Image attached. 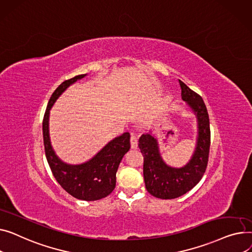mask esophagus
Masks as SVG:
<instances>
[{
	"instance_id": "esophagus-1",
	"label": "esophagus",
	"mask_w": 252,
	"mask_h": 252,
	"mask_svg": "<svg viewBox=\"0 0 252 252\" xmlns=\"http://www.w3.org/2000/svg\"><path fill=\"white\" fill-rule=\"evenodd\" d=\"M130 144H131V149L132 150H136L137 149L138 142H137V138L134 135H132L130 137Z\"/></svg>"
}]
</instances>
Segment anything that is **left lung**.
Here are the masks:
<instances>
[{
	"mask_svg": "<svg viewBox=\"0 0 252 252\" xmlns=\"http://www.w3.org/2000/svg\"><path fill=\"white\" fill-rule=\"evenodd\" d=\"M181 96L196 117V145L191 158L180 168L169 166L162 158L158 138L151 130L139 138L138 147L143 156V177L146 190L160 199H173L187 193L202 178L208 166L211 130L209 114L204 102L196 93L181 80Z\"/></svg>",
	"mask_w": 252,
	"mask_h": 252,
	"instance_id": "1",
	"label": "left lung"
}]
</instances>
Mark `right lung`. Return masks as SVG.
I'll return each mask as SVG.
<instances>
[{
    "label": "right lung",
    "mask_w": 252,
    "mask_h": 252,
    "mask_svg": "<svg viewBox=\"0 0 252 252\" xmlns=\"http://www.w3.org/2000/svg\"><path fill=\"white\" fill-rule=\"evenodd\" d=\"M87 74L65 80L53 93L42 121L44 152L52 173L58 183L70 195L80 200L94 201L108 196L116 186V173L125 154L130 150L129 132L109 141L91 159L78 165H71L59 158L50 138V111L56 100L67 88Z\"/></svg>",
    "instance_id": "add662e5"
}]
</instances>
